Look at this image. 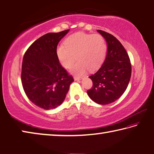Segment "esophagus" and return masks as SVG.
Wrapping results in <instances>:
<instances>
[{
  "mask_svg": "<svg viewBox=\"0 0 154 154\" xmlns=\"http://www.w3.org/2000/svg\"><path fill=\"white\" fill-rule=\"evenodd\" d=\"M81 77H80V76H74V80H80L81 79Z\"/></svg>",
  "mask_w": 154,
  "mask_h": 154,
  "instance_id": "esophagus-1",
  "label": "esophagus"
}]
</instances>
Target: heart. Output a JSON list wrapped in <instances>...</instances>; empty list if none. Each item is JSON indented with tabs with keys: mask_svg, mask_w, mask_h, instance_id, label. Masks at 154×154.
<instances>
[{
	"mask_svg": "<svg viewBox=\"0 0 154 154\" xmlns=\"http://www.w3.org/2000/svg\"><path fill=\"white\" fill-rule=\"evenodd\" d=\"M64 44L65 46H57V58L63 67L68 69L74 64L76 56L78 62L71 69V72L78 76L88 69L94 71L99 68L106 55L105 39L100 34L78 32L68 36Z\"/></svg>",
	"mask_w": 154,
	"mask_h": 154,
	"instance_id": "b5f03b06",
	"label": "heart"
}]
</instances>
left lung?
Masks as SVG:
<instances>
[{"label": "left lung", "instance_id": "8db88e82", "mask_svg": "<svg viewBox=\"0 0 154 154\" xmlns=\"http://www.w3.org/2000/svg\"><path fill=\"white\" fill-rule=\"evenodd\" d=\"M97 31L106 40L107 54L99 69L89 76L93 86L87 94L94 102L108 104L125 91L131 78V64L125 49L115 37L102 30Z\"/></svg>", "mask_w": 154, "mask_h": 154}]
</instances>
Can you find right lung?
Wrapping results in <instances>:
<instances>
[{"instance_id": "right-lung-1", "label": "right lung", "mask_w": 154, "mask_h": 154, "mask_svg": "<svg viewBox=\"0 0 154 154\" xmlns=\"http://www.w3.org/2000/svg\"><path fill=\"white\" fill-rule=\"evenodd\" d=\"M68 31L44 35L32 43L23 56V88L29 99L43 109L60 106L74 81L56 54L57 44Z\"/></svg>"}]
</instances>
